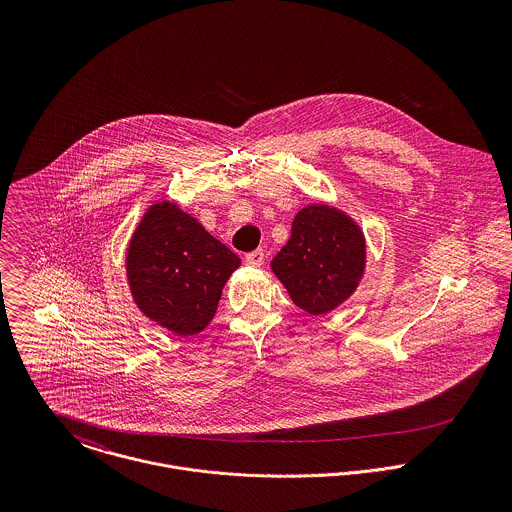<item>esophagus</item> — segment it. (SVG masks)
I'll return each mask as SVG.
<instances>
[{"label":"esophagus","instance_id":"34e87169","mask_svg":"<svg viewBox=\"0 0 512 512\" xmlns=\"http://www.w3.org/2000/svg\"><path fill=\"white\" fill-rule=\"evenodd\" d=\"M264 258H266L264 250H262V248H258V250L248 252V254L244 256V262H246L248 266H252V268H258V266H262V264H264Z\"/></svg>","mask_w":512,"mask_h":512}]
</instances>
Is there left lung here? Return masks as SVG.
<instances>
[{"instance_id": "left-lung-1", "label": "left lung", "mask_w": 512, "mask_h": 512, "mask_svg": "<svg viewBox=\"0 0 512 512\" xmlns=\"http://www.w3.org/2000/svg\"><path fill=\"white\" fill-rule=\"evenodd\" d=\"M365 258V236L353 220L329 205H309L295 215L272 270L297 307L323 315L357 290Z\"/></svg>"}]
</instances>
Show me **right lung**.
I'll return each mask as SVG.
<instances>
[{
    "instance_id": "add662e5",
    "label": "right lung",
    "mask_w": 512,
    "mask_h": 512,
    "mask_svg": "<svg viewBox=\"0 0 512 512\" xmlns=\"http://www.w3.org/2000/svg\"><path fill=\"white\" fill-rule=\"evenodd\" d=\"M240 258L175 203L153 205L134 232L126 270L151 321L177 335L203 331Z\"/></svg>"
}]
</instances>
